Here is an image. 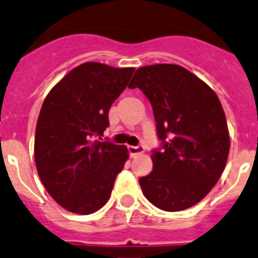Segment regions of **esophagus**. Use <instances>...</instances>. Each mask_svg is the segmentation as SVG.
Wrapping results in <instances>:
<instances>
[{
    "instance_id": "esophagus-1",
    "label": "esophagus",
    "mask_w": 258,
    "mask_h": 258,
    "mask_svg": "<svg viewBox=\"0 0 258 258\" xmlns=\"http://www.w3.org/2000/svg\"><path fill=\"white\" fill-rule=\"evenodd\" d=\"M127 149H129V154H131L132 157L137 156V154L144 153V147H142V146H138V147L129 146L127 147Z\"/></svg>"
}]
</instances>
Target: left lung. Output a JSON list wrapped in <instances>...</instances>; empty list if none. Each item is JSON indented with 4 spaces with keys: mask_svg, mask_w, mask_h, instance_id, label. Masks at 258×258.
Returning <instances> with one entry per match:
<instances>
[{
    "mask_svg": "<svg viewBox=\"0 0 258 258\" xmlns=\"http://www.w3.org/2000/svg\"><path fill=\"white\" fill-rule=\"evenodd\" d=\"M141 88L153 107L163 151L139 178L144 196L164 212L194 207L222 176L230 148L224 110L203 80L177 64L137 70L129 88Z\"/></svg>",
    "mask_w": 258,
    "mask_h": 258,
    "instance_id": "obj_1",
    "label": "left lung"
}]
</instances>
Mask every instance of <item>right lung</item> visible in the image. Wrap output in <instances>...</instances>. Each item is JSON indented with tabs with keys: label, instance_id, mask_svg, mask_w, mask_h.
<instances>
[{
	"label": "right lung",
	"instance_id": "obj_1",
	"mask_svg": "<svg viewBox=\"0 0 258 258\" xmlns=\"http://www.w3.org/2000/svg\"><path fill=\"white\" fill-rule=\"evenodd\" d=\"M134 71L82 63L44 100L34 141L36 170L49 195L68 212L87 215L101 209L129 158L125 146L95 138L109 125L110 107Z\"/></svg>",
	"mask_w": 258,
	"mask_h": 258
}]
</instances>
